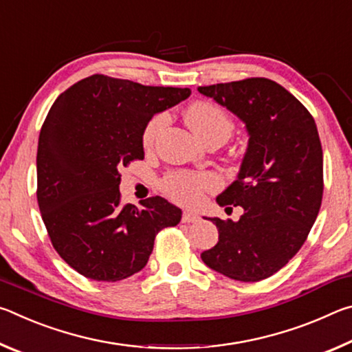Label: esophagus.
Instances as JSON below:
<instances>
[{
	"label": "esophagus",
	"instance_id": "obj_1",
	"mask_svg": "<svg viewBox=\"0 0 352 352\" xmlns=\"http://www.w3.org/2000/svg\"><path fill=\"white\" fill-rule=\"evenodd\" d=\"M197 220H199V216L192 211H184L182 216L183 223H194V222H197Z\"/></svg>",
	"mask_w": 352,
	"mask_h": 352
}]
</instances>
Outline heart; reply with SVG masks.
<instances>
[{
	"mask_svg": "<svg viewBox=\"0 0 352 352\" xmlns=\"http://www.w3.org/2000/svg\"><path fill=\"white\" fill-rule=\"evenodd\" d=\"M166 115L160 113L155 115L151 121L146 124L142 130V146L146 148L152 147L155 138L160 133V130L164 127ZM186 121L190 129L197 133L201 141H210L214 138H220L226 141L233 133V122L225 115L223 110H220L217 105L210 102H195L188 107ZM219 184L216 175L211 174H194L188 170H174L169 172L163 178V190L174 199L178 204L195 205L199 204L205 190L214 189Z\"/></svg>",
	"mask_w": 352,
	"mask_h": 352,
	"instance_id": "b5f03b06",
	"label": "heart"
}]
</instances>
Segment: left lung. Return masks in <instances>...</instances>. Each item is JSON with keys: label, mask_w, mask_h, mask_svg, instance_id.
Returning a JSON list of instances; mask_svg holds the SVG:
<instances>
[{"label": "left lung", "mask_w": 352, "mask_h": 352, "mask_svg": "<svg viewBox=\"0 0 352 352\" xmlns=\"http://www.w3.org/2000/svg\"><path fill=\"white\" fill-rule=\"evenodd\" d=\"M245 124L248 147L237 180L216 199L241 206L239 220L210 219L219 242L201 261L236 281L281 270L307 239L323 199V151L311 113L265 77L199 87Z\"/></svg>", "instance_id": "left-lung-1"}]
</instances>
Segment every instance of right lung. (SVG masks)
I'll return each mask as SVG.
<instances>
[{"mask_svg":"<svg viewBox=\"0 0 352 352\" xmlns=\"http://www.w3.org/2000/svg\"><path fill=\"white\" fill-rule=\"evenodd\" d=\"M189 94L93 74L52 104L38 138L37 200L52 247L77 273L107 283L132 276L158 231L180 222V208L160 195L122 205L119 170L144 158L142 130L155 113Z\"/></svg>","mask_w":352,"mask_h":352,"instance_id":"right-lung-1","label":"right lung"}]
</instances>
